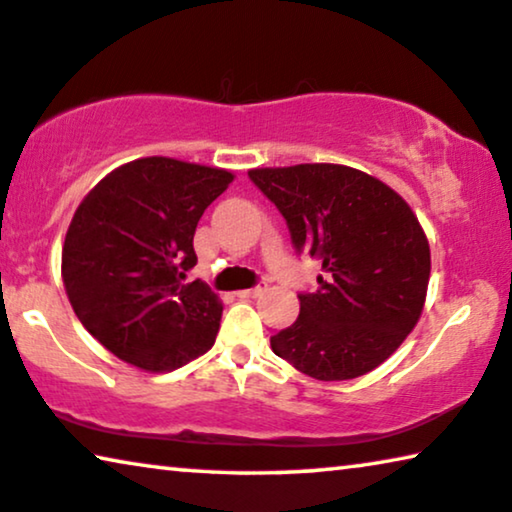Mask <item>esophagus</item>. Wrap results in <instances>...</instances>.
<instances>
[{"label":"esophagus","instance_id":"esophagus-1","mask_svg":"<svg viewBox=\"0 0 512 512\" xmlns=\"http://www.w3.org/2000/svg\"><path fill=\"white\" fill-rule=\"evenodd\" d=\"M262 292H266V282H259V285L250 289H241V292H236V296H239V299H255V296H259Z\"/></svg>","mask_w":512,"mask_h":512}]
</instances>
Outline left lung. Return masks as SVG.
<instances>
[{"instance_id":"1","label":"left lung","mask_w":512,"mask_h":512,"mask_svg":"<svg viewBox=\"0 0 512 512\" xmlns=\"http://www.w3.org/2000/svg\"><path fill=\"white\" fill-rule=\"evenodd\" d=\"M248 177L287 220L296 253L324 271L315 292L299 294L296 322L271 338L273 354L319 381L375 370L423 312L430 246L414 211L347 165L262 167Z\"/></svg>"}]
</instances>
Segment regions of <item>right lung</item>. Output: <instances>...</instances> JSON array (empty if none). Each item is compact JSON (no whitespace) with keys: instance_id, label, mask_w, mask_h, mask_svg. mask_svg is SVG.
<instances>
[{"instance_id":"obj_1","label":"right lung","mask_w":512,"mask_h":512,"mask_svg":"<svg viewBox=\"0 0 512 512\" xmlns=\"http://www.w3.org/2000/svg\"><path fill=\"white\" fill-rule=\"evenodd\" d=\"M232 172L151 156L101 179L80 202L61 250L75 315L105 349L149 372H170L209 352L223 305L183 271L195 227Z\"/></svg>"}]
</instances>
